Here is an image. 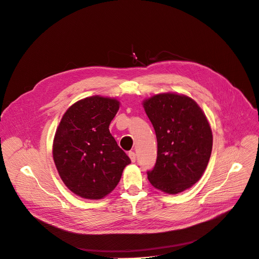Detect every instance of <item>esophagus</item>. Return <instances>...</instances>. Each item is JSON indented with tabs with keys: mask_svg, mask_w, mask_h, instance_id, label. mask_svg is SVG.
Returning <instances> with one entry per match:
<instances>
[{
	"mask_svg": "<svg viewBox=\"0 0 259 259\" xmlns=\"http://www.w3.org/2000/svg\"><path fill=\"white\" fill-rule=\"evenodd\" d=\"M128 156H130V158H131L132 162H135V161H136V153H135L134 151H130V152H128Z\"/></svg>",
	"mask_w": 259,
	"mask_h": 259,
	"instance_id": "obj_1",
	"label": "esophagus"
}]
</instances>
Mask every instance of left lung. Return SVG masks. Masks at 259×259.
<instances>
[{
    "label": "left lung",
    "instance_id": "left-lung-1",
    "mask_svg": "<svg viewBox=\"0 0 259 259\" xmlns=\"http://www.w3.org/2000/svg\"><path fill=\"white\" fill-rule=\"evenodd\" d=\"M157 140V157L148 180L176 194L202 177L212 152L213 136L206 115L186 96L160 94L144 102Z\"/></svg>",
    "mask_w": 259,
    "mask_h": 259
}]
</instances>
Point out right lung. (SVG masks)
<instances>
[{
	"instance_id": "right-lung-1",
	"label": "right lung",
	"mask_w": 259,
	"mask_h": 259,
	"mask_svg": "<svg viewBox=\"0 0 259 259\" xmlns=\"http://www.w3.org/2000/svg\"><path fill=\"white\" fill-rule=\"evenodd\" d=\"M118 109L115 99L86 98L67 110L56 130L54 163L66 186L83 198L109 194L131 163L109 131Z\"/></svg>"
}]
</instances>
